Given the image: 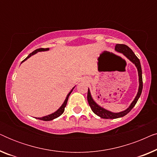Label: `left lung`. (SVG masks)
I'll return each mask as SVG.
<instances>
[{
	"mask_svg": "<svg viewBox=\"0 0 157 157\" xmlns=\"http://www.w3.org/2000/svg\"><path fill=\"white\" fill-rule=\"evenodd\" d=\"M115 50L120 52L125 56L126 58H128L133 63L135 64V66H136L137 70H138V74H139V91L137 93V95L136 98H134V100L133 101L132 104L130 105V106L126 109V110L121 111L119 113H113L111 111H107L106 109H103L102 107L98 106L96 103L94 101L93 98L91 97V93H90L89 89H88V94H87V99L88 102L90 107H91V110L93 111V112L96 114L98 117H100L102 119H117V118H120L127 114L132 109L134 108V106L136 105L137 101H138L139 98L140 97L141 91H142L143 89V81H142V71H141V63L139 59L137 58L136 55L134 54V53L133 52V51L129 47L124 44H117L115 46Z\"/></svg>",
	"mask_w": 157,
	"mask_h": 157,
	"instance_id": "obj_1",
	"label": "left lung"
}]
</instances>
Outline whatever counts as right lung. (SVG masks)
Masks as SVG:
<instances>
[{
  "instance_id": "right-lung-1",
  "label": "right lung",
  "mask_w": 157,
  "mask_h": 157,
  "mask_svg": "<svg viewBox=\"0 0 157 157\" xmlns=\"http://www.w3.org/2000/svg\"><path fill=\"white\" fill-rule=\"evenodd\" d=\"M48 48H40L36 49V50H35L34 51H33V52H32V53H30V54H29V56H27L26 58H25V59L24 60H23V61L22 62L25 61V60H27L28 59H29V57H31V56H33V55L35 54V53H37L38 51H48ZM74 89V87L73 88L71 91L69 92V93H68V94L67 96H66V100L64 101L63 104H62V106H61V107H60V108H59V109H58V110H57L56 111V112L51 113V114H50V115L46 116V117H41V118H37V119H40V120H43V121H51V120H53V119H56V118L60 117V116H61V115L62 114V113H63L64 110H65V107H66V104H67V101H68V97H69L70 94H71V93L72 91H73V89Z\"/></svg>"
}]
</instances>
